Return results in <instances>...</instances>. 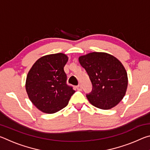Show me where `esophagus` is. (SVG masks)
<instances>
[{
  "mask_svg": "<svg viewBox=\"0 0 150 150\" xmlns=\"http://www.w3.org/2000/svg\"><path fill=\"white\" fill-rule=\"evenodd\" d=\"M76 88H77V89L79 90V91H81V89H82V87H81V85H77V87H76Z\"/></svg>",
  "mask_w": 150,
  "mask_h": 150,
  "instance_id": "34e87169",
  "label": "esophagus"
}]
</instances>
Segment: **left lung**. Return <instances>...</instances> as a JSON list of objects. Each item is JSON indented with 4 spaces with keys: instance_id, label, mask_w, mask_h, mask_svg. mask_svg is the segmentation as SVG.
I'll use <instances>...</instances> for the list:
<instances>
[{
    "instance_id": "obj_1",
    "label": "left lung",
    "mask_w": 150,
    "mask_h": 150,
    "mask_svg": "<svg viewBox=\"0 0 150 150\" xmlns=\"http://www.w3.org/2000/svg\"><path fill=\"white\" fill-rule=\"evenodd\" d=\"M89 76L93 89L87 97L95 107L108 110L115 107L125 95L128 75L117 58L104 52H92L79 57Z\"/></svg>"
}]
</instances>
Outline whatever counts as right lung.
Segmentation results:
<instances>
[{"instance_id":"right-lung-1","label":"right lung","mask_w":150,"mask_h":150,"mask_svg":"<svg viewBox=\"0 0 150 150\" xmlns=\"http://www.w3.org/2000/svg\"><path fill=\"white\" fill-rule=\"evenodd\" d=\"M67 61L68 57L62 53L45 55L35 62L28 73V96L43 112L53 114L62 110L75 92L67 85L63 68Z\"/></svg>"}]
</instances>
